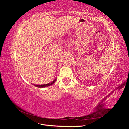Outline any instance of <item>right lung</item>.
<instances>
[{
	"mask_svg": "<svg viewBox=\"0 0 129 129\" xmlns=\"http://www.w3.org/2000/svg\"><path fill=\"white\" fill-rule=\"evenodd\" d=\"M56 81V78H55L53 81H52L51 82L48 83V84H43V85H35V84H33L34 86H35L36 87H38V88H45V87H48L49 86L52 85V84H53L55 81Z\"/></svg>",
	"mask_w": 129,
	"mask_h": 129,
	"instance_id": "right-lung-1",
	"label": "right lung"
}]
</instances>
